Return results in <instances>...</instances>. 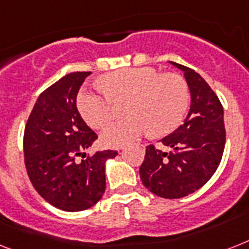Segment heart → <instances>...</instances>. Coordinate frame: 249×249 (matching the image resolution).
<instances>
[{
    "label": "heart",
    "instance_id": "heart-1",
    "mask_svg": "<svg viewBox=\"0 0 249 249\" xmlns=\"http://www.w3.org/2000/svg\"><path fill=\"white\" fill-rule=\"evenodd\" d=\"M128 101L126 120L111 123L101 133L107 147H124L149 130L165 135L178 128L189 106V89L177 74H160L152 68H130L112 71L94 89L78 96L82 118L94 129L102 128L115 116V102Z\"/></svg>",
    "mask_w": 249,
    "mask_h": 249
}]
</instances>
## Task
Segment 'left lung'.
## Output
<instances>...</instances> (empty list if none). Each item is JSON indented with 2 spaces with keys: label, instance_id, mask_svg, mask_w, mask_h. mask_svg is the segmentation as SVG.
<instances>
[{
  "label": "left lung",
  "instance_id": "1",
  "mask_svg": "<svg viewBox=\"0 0 249 249\" xmlns=\"http://www.w3.org/2000/svg\"><path fill=\"white\" fill-rule=\"evenodd\" d=\"M184 72L191 90V108L184 124L162 138L169 151L147 145L139 175L153 195L181 198L203 187L219 167L225 147L223 105L195 70L171 62Z\"/></svg>",
  "mask_w": 249,
  "mask_h": 249
}]
</instances>
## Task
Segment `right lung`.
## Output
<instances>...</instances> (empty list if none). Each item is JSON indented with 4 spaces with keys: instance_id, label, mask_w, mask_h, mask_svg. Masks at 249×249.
<instances>
[{
    "instance_id": "obj_1",
    "label": "right lung",
    "mask_w": 249,
    "mask_h": 249,
    "mask_svg": "<svg viewBox=\"0 0 249 249\" xmlns=\"http://www.w3.org/2000/svg\"><path fill=\"white\" fill-rule=\"evenodd\" d=\"M90 71L70 72L38 97L24 131V157L28 177L48 203L62 211H83L105 193V163L116 151L86 156L98 137L76 108V96Z\"/></svg>"
}]
</instances>
